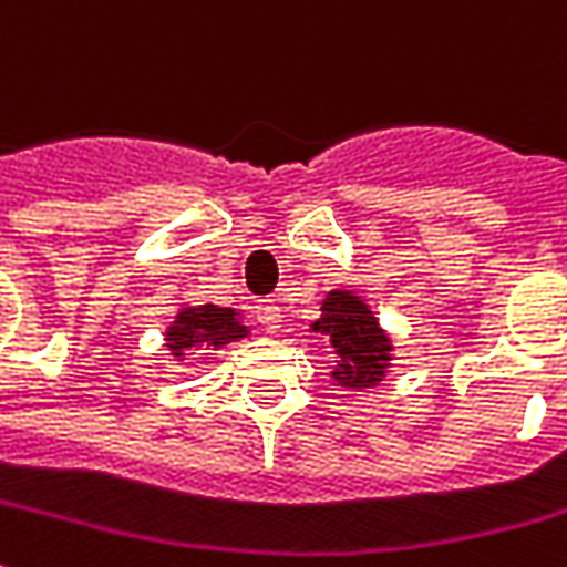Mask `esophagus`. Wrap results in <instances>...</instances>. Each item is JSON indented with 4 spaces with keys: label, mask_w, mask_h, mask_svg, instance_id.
I'll return each mask as SVG.
<instances>
[{
    "label": "esophagus",
    "mask_w": 567,
    "mask_h": 567,
    "mask_svg": "<svg viewBox=\"0 0 567 567\" xmlns=\"http://www.w3.org/2000/svg\"><path fill=\"white\" fill-rule=\"evenodd\" d=\"M257 322H260V328L267 331V334H276L279 328H282V310L272 303V300H264V303H257Z\"/></svg>",
    "instance_id": "obj_1"
}]
</instances>
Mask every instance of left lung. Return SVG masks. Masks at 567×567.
I'll return each instance as SVG.
<instances>
[{
  "label": "left lung",
  "instance_id": "left-lung-1",
  "mask_svg": "<svg viewBox=\"0 0 567 567\" xmlns=\"http://www.w3.org/2000/svg\"><path fill=\"white\" fill-rule=\"evenodd\" d=\"M310 331L324 334L338 365L331 368L334 386L365 393L374 390L393 368V338L380 324L365 297L352 288H331L322 297V316Z\"/></svg>",
  "mask_w": 567,
  "mask_h": 567
}]
</instances>
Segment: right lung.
I'll return each instance as SVG.
<instances>
[{
	"mask_svg": "<svg viewBox=\"0 0 567 567\" xmlns=\"http://www.w3.org/2000/svg\"><path fill=\"white\" fill-rule=\"evenodd\" d=\"M243 312L217 303H181L174 322L165 328V347L174 362H184L202 350H224L227 343L248 338Z\"/></svg>",
	"mask_w": 567,
	"mask_h": 567,
	"instance_id": "add662e5",
	"label": "right lung"
}]
</instances>
